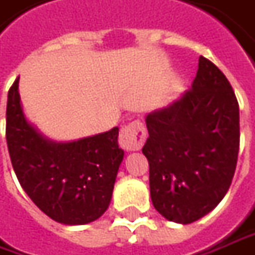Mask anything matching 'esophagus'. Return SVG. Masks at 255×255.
<instances>
[{
	"label": "esophagus",
	"mask_w": 255,
	"mask_h": 255,
	"mask_svg": "<svg viewBox=\"0 0 255 255\" xmlns=\"http://www.w3.org/2000/svg\"><path fill=\"white\" fill-rule=\"evenodd\" d=\"M146 138L144 124L141 121H132L121 128L119 142L126 151H138L142 148Z\"/></svg>",
	"instance_id": "1"
}]
</instances>
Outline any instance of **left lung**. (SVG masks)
I'll list each match as a JSON object with an SVG mask.
<instances>
[{
  "mask_svg": "<svg viewBox=\"0 0 255 255\" xmlns=\"http://www.w3.org/2000/svg\"><path fill=\"white\" fill-rule=\"evenodd\" d=\"M145 123L152 205L169 222L193 223L220 203L234 176L240 116L232 86L200 56L192 89Z\"/></svg>",
  "mask_w": 255,
  "mask_h": 255,
  "instance_id": "1",
  "label": "left lung"
}]
</instances>
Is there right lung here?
Instances as JSON below:
<instances>
[{
    "label": "right lung",
    "mask_w": 255,
    "mask_h": 255,
    "mask_svg": "<svg viewBox=\"0 0 255 255\" xmlns=\"http://www.w3.org/2000/svg\"><path fill=\"white\" fill-rule=\"evenodd\" d=\"M13 82L6 101V144L25 193L55 222L77 226L94 222L110 205L124 151L119 127L70 142L42 135L25 117Z\"/></svg>",
    "instance_id": "add662e5"
}]
</instances>
